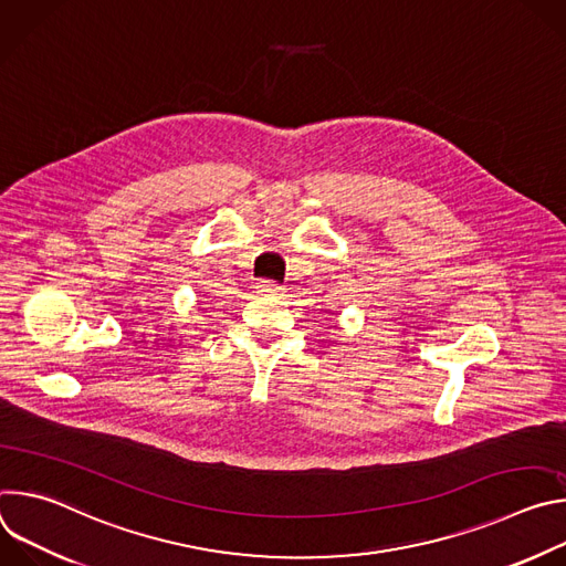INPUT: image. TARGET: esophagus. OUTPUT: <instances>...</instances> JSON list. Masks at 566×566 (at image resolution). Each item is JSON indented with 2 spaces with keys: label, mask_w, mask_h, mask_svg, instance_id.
Instances as JSON below:
<instances>
[{
  "label": "esophagus",
  "mask_w": 566,
  "mask_h": 566,
  "mask_svg": "<svg viewBox=\"0 0 566 566\" xmlns=\"http://www.w3.org/2000/svg\"><path fill=\"white\" fill-rule=\"evenodd\" d=\"M255 289H258V293H262V295H273V293L280 291V284L273 282V280H260V282L255 284Z\"/></svg>",
  "instance_id": "esophagus-1"
}]
</instances>
